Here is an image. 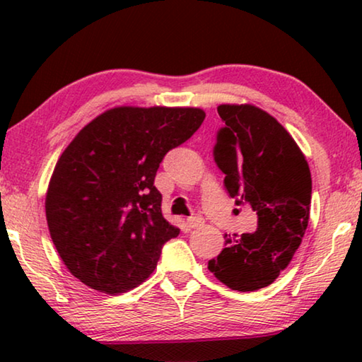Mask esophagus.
<instances>
[{
	"label": "esophagus",
	"instance_id": "34e87169",
	"mask_svg": "<svg viewBox=\"0 0 362 362\" xmlns=\"http://www.w3.org/2000/svg\"><path fill=\"white\" fill-rule=\"evenodd\" d=\"M187 225L189 226V228H199V226L204 225V218L203 217H189L187 218Z\"/></svg>",
	"mask_w": 362,
	"mask_h": 362
}]
</instances>
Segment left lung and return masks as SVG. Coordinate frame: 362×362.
<instances>
[{
  "mask_svg": "<svg viewBox=\"0 0 362 362\" xmlns=\"http://www.w3.org/2000/svg\"><path fill=\"white\" fill-rule=\"evenodd\" d=\"M225 124L212 155L236 204L259 216L254 233H225V247L207 268L233 291L267 287L289 265L310 220L311 173L303 151L281 122L252 103H222Z\"/></svg>",
  "mask_w": 362,
  "mask_h": 362,
  "instance_id": "1",
  "label": "left lung"
}]
</instances>
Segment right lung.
I'll list each match as a JSON object with an SVG mask.
<instances>
[{"label":"right lung","instance_id":"1","mask_svg":"<svg viewBox=\"0 0 362 362\" xmlns=\"http://www.w3.org/2000/svg\"><path fill=\"white\" fill-rule=\"evenodd\" d=\"M194 107L122 105L88 122L60 155L46 220L60 259L90 289L122 293L150 276L179 226L153 185L159 163L204 121Z\"/></svg>","mask_w":362,"mask_h":362}]
</instances>
